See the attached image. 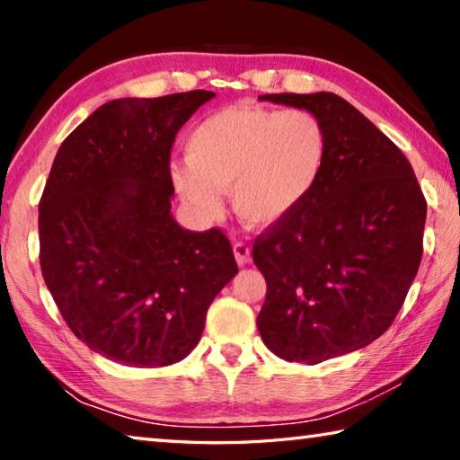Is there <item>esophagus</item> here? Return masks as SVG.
<instances>
[{
    "mask_svg": "<svg viewBox=\"0 0 460 460\" xmlns=\"http://www.w3.org/2000/svg\"><path fill=\"white\" fill-rule=\"evenodd\" d=\"M233 253H235V260L239 266H245V263H249V255H252V249H249L245 243H241V241H237L235 245H233Z\"/></svg>",
    "mask_w": 460,
    "mask_h": 460,
    "instance_id": "34e87169",
    "label": "esophagus"
}]
</instances>
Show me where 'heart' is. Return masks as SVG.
Segmentation results:
<instances>
[{"label": "heart", "mask_w": 460, "mask_h": 460, "mask_svg": "<svg viewBox=\"0 0 460 460\" xmlns=\"http://www.w3.org/2000/svg\"><path fill=\"white\" fill-rule=\"evenodd\" d=\"M186 162L170 170L190 211L215 219L221 192L252 227L288 219L321 182L329 136L316 115L290 109L227 107L202 119L186 137Z\"/></svg>", "instance_id": "obj_1"}]
</instances>
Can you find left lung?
Here are the masks:
<instances>
[{
    "label": "left lung",
    "instance_id": "8db88e82",
    "mask_svg": "<svg viewBox=\"0 0 460 460\" xmlns=\"http://www.w3.org/2000/svg\"><path fill=\"white\" fill-rule=\"evenodd\" d=\"M260 99L306 109L329 136L321 182L253 243L266 278L258 314L279 359L316 365L381 337L422 260L426 200L406 155L334 93Z\"/></svg>",
    "mask_w": 460,
    "mask_h": 460
}]
</instances>
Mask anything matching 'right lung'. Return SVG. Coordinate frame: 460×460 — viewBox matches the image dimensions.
<instances>
[{"label": "right lung", "instance_id": "obj_1", "mask_svg": "<svg viewBox=\"0 0 460 460\" xmlns=\"http://www.w3.org/2000/svg\"><path fill=\"white\" fill-rule=\"evenodd\" d=\"M213 91L113 99L60 144L38 207L40 268L91 351L129 367L184 359L237 274L219 229L172 217L170 150Z\"/></svg>", "mask_w": 460, "mask_h": 460}]
</instances>
